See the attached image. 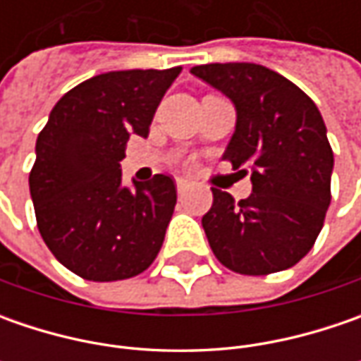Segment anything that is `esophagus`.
<instances>
[{"instance_id": "esophagus-1", "label": "esophagus", "mask_w": 361, "mask_h": 361, "mask_svg": "<svg viewBox=\"0 0 361 361\" xmlns=\"http://www.w3.org/2000/svg\"><path fill=\"white\" fill-rule=\"evenodd\" d=\"M187 190H188V180H185V178H176V192L183 197Z\"/></svg>"}]
</instances>
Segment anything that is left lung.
I'll return each mask as SVG.
<instances>
[{
    "label": "left lung",
    "instance_id": "left-lung-1",
    "mask_svg": "<svg viewBox=\"0 0 361 361\" xmlns=\"http://www.w3.org/2000/svg\"><path fill=\"white\" fill-rule=\"evenodd\" d=\"M235 106L223 159L251 173L253 192L235 202L213 188L202 229L215 257L241 275L293 267L307 255L331 201L334 152L313 100L293 82L251 62L190 68Z\"/></svg>",
    "mask_w": 361,
    "mask_h": 361
}]
</instances>
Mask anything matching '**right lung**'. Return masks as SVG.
<instances>
[{
  "mask_svg": "<svg viewBox=\"0 0 361 361\" xmlns=\"http://www.w3.org/2000/svg\"><path fill=\"white\" fill-rule=\"evenodd\" d=\"M180 66L118 70L63 94L35 142L30 174L37 229L63 267L90 281L148 269L171 223L176 187L166 174L122 185L132 134L146 138Z\"/></svg>",
  "mask_w": 361,
  "mask_h": 361,
  "instance_id": "add662e5",
  "label": "right lung"
}]
</instances>
